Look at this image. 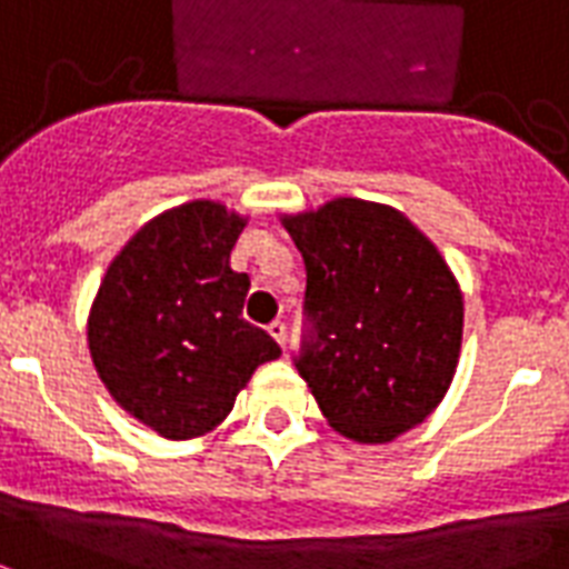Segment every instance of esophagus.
I'll list each match as a JSON object with an SVG mask.
<instances>
[{
	"label": "esophagus",
	"instance_id": "34e87169",
	"mask_svg": "<svg viewBox=\"0 0 569 569\" xmlns=\"http://www.w3.org/2000/svg\"><path fill=\"white\" fill-rule=\"evenodd\" d=\"M267 332H270L281 347L288 345V326H284V320H272V323L267 326Z\"/></svg>",
	"mask_w": 569,
	"mask_h": 569
}]
</instances>
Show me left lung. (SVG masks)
Returning a JSON list of instances; mask_svg holds the SVG:
<instances>
[{
	"label": "left lung",
	"instance_id": "left-lung-1",
	"mask_svg": "<svg viewBox=\"0 0 569 569\" xmlns=\"http://www.w3.org/2000/svg\"><path fill=\"white\" fill-rule=\"evenodd\" d=\"M281 222L306 261L299 377L341 436L398 439L451 386L463 341L460 284L395 207L335 198Z\"/></svg>",
	"mask_w": 569,
	"mask_h": 569
}]
</instances>
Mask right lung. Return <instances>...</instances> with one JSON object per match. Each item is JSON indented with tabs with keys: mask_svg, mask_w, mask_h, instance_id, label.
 <instances>
[{
	"mask_svg": "<svg viewBox=\"0 0 569 569\" xmlns=\"http://www.w3.org/2000/svg\"><path fill=\"white\" fill-rule=\"evenodd\" d=\"M243 224L216 201L166 210L109 263L88 315L103 386L166 439L213 430L254 368L281 356L243 320L249 276L231 270Z\"/></svg>",
	"mask_w": 569,
	"mask_h": 569,
	"instance_id": "right-lung-1",
	"label": "right lung"
}]
</instances>
